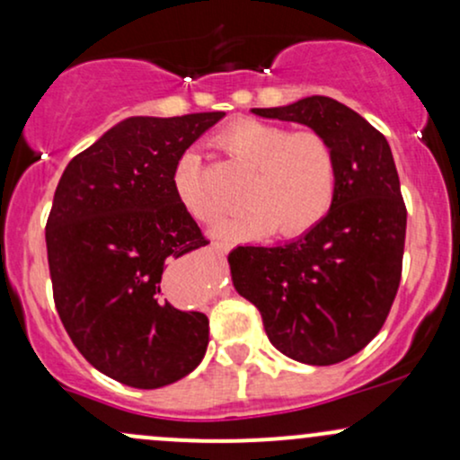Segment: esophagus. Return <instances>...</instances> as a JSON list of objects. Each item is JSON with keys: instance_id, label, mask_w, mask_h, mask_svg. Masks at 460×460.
<instances>
[{"instance_id": "34e87169", "label": "esophagus", "mask_w": 460, "mask_h": 460, "mask_svg": "<svg viewBox=\"0 0 460 460\" xmlns=\"http://www.w3.org/2000/svg\"><path fill=\"white\" fill-rule=\"evenodd\" d=\"M212 248H214V251H216V252H225V251H226V248H229V246H226V244H225V242H212Z\"/></svg>"}]
</instances>
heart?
Returning a JSON list of instances; mask_svg holds the SVG:
<instances>
[{
    "mask_svg": "<svg viewBox=\"0 0 460 460\" xmlns=\"http://www.w3.org/2000/svg\"><path fill=\"white\" fill-rule=\"evenodd\" d=\"M218 146L251 171L244 186V212L223 220L220 235L296 237L318 226L337 192L335 149L318 131H289L261 120H237L220 131ZM172 188L183 209L199 223H214L220 203L209 192L203 164L194 151L179 157Z\"/></svg>",
    "mask_w": 460,
    "mask_h": 460,
    "instance_id": "heart-1",
    "label": "heart"
}]
</instances>
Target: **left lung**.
Segmentation results:
<instances>
[{
    "label": "left lung",
    "instance_id": "obj_1",
    "mask_svg": "<svg viewBox=\"0 0 460 460\" xmlns=\"http://www.w3.org/2000/svg\"><path fill=\"white\" fill-rule=\"evenodd\" d=\"M331 142L337 192L307 234L229 252L235 292L260 309L268 340L294 361L332 366L357 355L387 320L402 272L406 208L389 142L331 97L252 108Z\"/></svg>",
    "mask_w": 460,
    "mask_h": 460
}]
</instances>
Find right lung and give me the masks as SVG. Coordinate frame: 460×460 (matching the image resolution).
Listing matches in <instances>:
<instances>
[{
	"label": "right lung",
	"instance_id": "obj_1",
	"mask_svg": "<svg viewBox=\"0 0 460 460\" xmlns=\"http://www.w3.org/2000/svg\"><path fill=\"white\" fill-rule=\"evenodd\" d=\"M225 112L129 116L66 164L47 220L58 315L105 376L157 389L203 361L209 320L164 298L168 260L208 244L172 172Z\"/></svg>",
	"mask_w": 460,
	"mask_h": 460
}]
</instances>
